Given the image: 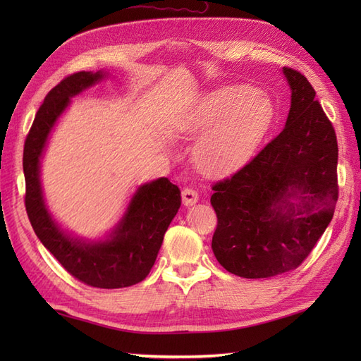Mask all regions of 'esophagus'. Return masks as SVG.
<instances>
[{
    "instance_id": "34e87169",
    "label": "esophagus",
    "mask_w": 361,
    "mask_h": 361,
    "mask_svg": "<svg viewBox=\"0 0 361 361\" xmlns=\"http://www.w3.org/2000/svg\"><path fill=\"white\" fill-rule=\"evenodd\" d=\"M197 200H199L197 191L192 188H188V187L182 190V202L185 206H191L194 203H197Z\"/></svg>"
}]
</instances>
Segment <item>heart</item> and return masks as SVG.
Wrapping results in <instances>:
<instances>
[{"label": "heart", "mask_w": 361, "mask_h": 361, "mask_svg": "<svg viewBox=\"0 0 361 361\" xmlns=\"http://www.w3.org/2000/svg\"><path fill=\"white\" fill-rule=\"evenodd\" d=\"M276 108L269 97L251 85H228L195 104L180 130L195 137L194 161L206 176L232 174L250 161L269 133Z\"/></svg>", "instance_id": "heart-1"}]
</instances>
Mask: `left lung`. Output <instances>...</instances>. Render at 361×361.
Returning <instances> with one entry per match:
<instances>
[{
    "instance_id": "left-lung-1",
    "label": "left lung",
    "mask_w": 361,
    "mask_h": 361,
    "mask_svg": "<svg viewBox=\"0 0 361 361\" xmlns=\"http://www.w3.org/2000/svg\"><path fill=\"white\" fill-rule=\"evenodd\" d=\"M283 73L292 90L285 129L212 185V251L224 269L244 279L298 268L330 224L338 197L334 128L307 78L292 68Z\"/></svg>"
}]
</instances>
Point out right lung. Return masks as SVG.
<instances>
[{"label": "right lung", "instance_id": "add662e5", "mask_svg": "<svg viewBox=\"0 0 361 361\" xmlns=\"http://www.w3.org/2000/svg\"><path fill=\"white\" fill-rule=\"evenodd\" d=\"M104 78L102 72H76L47 94L24 145L25 209L40 243L71 276L87 286L117 289L145 280L154 267L164 235L180 207V190L167 178L140 187L122 221L105 243L87 244L64 235L52 221L39 180V161L59 116L69 97Z\"/></svg>", "mask_w": 361, "mask_h": 361}]
</instances>
